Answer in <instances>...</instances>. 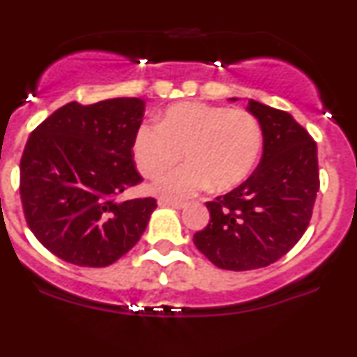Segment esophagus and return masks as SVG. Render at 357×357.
<instances>
[{"mask_svg":"<svg viewBox=\"0 0 357 357\" xmlns=\"http://www.w3.org/2000/svg\"><path fill=\"white\" fill-rule=\"evenodd\" d=\"M158 204H160V206H171V208H174V209H183V208H186V203H181V201L160 199V201H158Z\"/></svg>","mask_w":357,"mask_h":357,"instance_id":"34e87169","label":"esophagus"}]
</instances>
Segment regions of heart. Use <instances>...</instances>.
Instances as JSON below:
<instances>
[{
    "mask_svg": "<svg viewBox=\"0 0 357 357\" xmlns=\"http://www.w3.org/2000/svg\"><path fill=\"white\" fill-rule=\"evenodd\" d=\"M131 149L137 169L146 178L160 176L184 151L188 165L153 184L154 195L179 201L204 191L211 183L225 191L244 181L263 149V128L246 109L179 102L162 113L160 123H141Z\"/></svg>",
    "mask_w": 357,
    "mask_h": 357,
    "instance_id": "obj_1",
    "label": "heart"
}]
</instances>
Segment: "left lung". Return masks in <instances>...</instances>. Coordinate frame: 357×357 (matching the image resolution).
Instances as JSON below:
<instances>
[{
    "mask_svg": "<svg viewBox=\"0 0 357 357\" xmlns=\"http://www.w3.org/2000/svg\"><path fill=\"white\" fill-rule=\"evenodd\" d=\"M236 101V98H233ZM263 128V156L249 178L206 203L208 226L192 238L214 266L249 271L276 263L301 239L317 191V146L286 111L249 100Z\"/></svg>",
    "mask_w": 357,
    "mask_h": 357,
    "instance_id": "1",
    "label": "left lung"
}]
</instances>
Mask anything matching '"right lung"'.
<instances>
[{
    "mask_svg": "<svg viewBox=\"0 0 357 357\" xmlns=\"http://www.w3.org/2000/svg\"><path fill=\"white\" fill-rule=\"evenodd\" d=\"M144 105L139 98L71 101L28 137L20 162L24 218L59 259L105 268L143 236L156 199L119 196L143 181L131 146Z\"/></svg>",
    "mask_w": 357,
    "mask_h": 357,
    "instance_id": "right-lung-1",
    "label": "right lung"
}]
</instances>
